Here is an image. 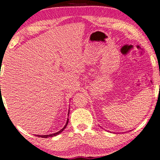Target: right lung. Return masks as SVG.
I'll return each mask as SVG.
<instances>
[{"instance_id": "right-lung-1", "label": "right lung", "mask_w": 160, "mask_h": 160, "mask_svg": "<svg viewBox=\"0 0 160 160\" xmlns=\"http://www.w3.org/2000/svg\"><path fill=\"white\" fill-rule=\"evenodd\" d=\"M68 114H69V113H68ZM68 120H67V122H66V124H65V127L64 128H63L62 130H60L59 131V132H56V133H54V134H50V135H36V136H38V137H41V138H49V137H54V136H56L57 135H59L60 134V132H62L63 130H65V128H66L67 127V125H68Z\"/></svg>"}]
</instances>
